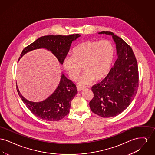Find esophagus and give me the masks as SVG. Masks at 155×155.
I'll return each instance as SVG.
<instances>
[{"mask_svg":"<svg viewBox=\"0 0 155 155\" xmlns=\"http://www.w3.org/2000/svg\"><path fill=\"white\" fill-rule=\"evenodd\" d=\"M84 87H81V86H77V91H81L82 90H83V89H84Z\"/></svg>","mask_w":155,"mask_h":155,"instance_id":"1","label":"esophagus"}]
</instances>
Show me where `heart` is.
Returning <instances> with one entry per match:
<instances>
[{"label": "heart", "instance_id": "obj_1", "mask_svg": "<svg viewBox=\"0 0 155 155\" xmlns=\"http://www.w3.org/2000/svg\"><path fill=\"white\" fill-rule=\"evenodd\" d=\"M115 56L114 48L109 41L88 40L75 46L72 56H66L63 66L72 80H75L82 70L85 71L78 82L90 84L94 80L101 81L109 74Z\"/></svg>", "mask_w": 155, "mask_h": 155}]
</instances>
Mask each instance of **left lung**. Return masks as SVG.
<instances>
[{"mask_svg": "<svg viewBox=\"0 0 155 155\" xmlns=\"http://www.w3.org/2000/svg\"><path fill=\"white\" fill-rule=\"evenodd\" d=\"M98 34L112 37L117 55L106 78L92 87L94 96L89 102L92 112L107 118L122 113L133 101L138 88V68L132 48L123 39L109 31Z\"/></svg>", "mask_w": 155, "mask_h": 155, "instance_id": "left-lung-1", "label": "left lung"}]
</instances>
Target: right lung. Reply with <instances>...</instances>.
<instances>
[{"label":"right lung","instance_id":"right-lung-1","mask_svg":"<svg viewBox=\"0 0 155 155\" xmlns=\"http://www.w3.org/2000/svg\"><path fill=\"white\" fill-rule=\"evenodd\" d=\"M80 36V34H73L67 36L47 35L40 37L23 49L18 60L28 52L44 48L52 52L59 63L63 64V60L69 52L72 42ZM16 86L18 94L27 107L35 116L49 121H59L66 116L70 111L71 102L77 93L75 85L67 78L63 73L54 92L41 102H34L27 100L20 92L17 85Z\"/></svg>","mask_w":155,"mask_h":155}]
</instances>
